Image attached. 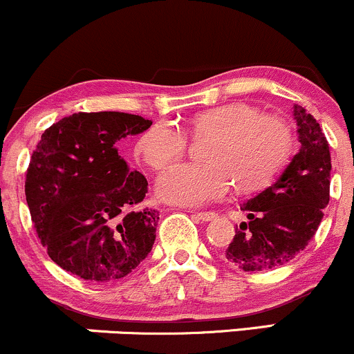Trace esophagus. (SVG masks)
Wrapping results in <instances>:
<instances>
[{
	"mask_svg": "<svg viewBox=\"0 0 354 354\" xmlns=\"http://www.w3.org/2000/svg\"><path fill=\"white\" fill-rule=\"evenodd\" d=\"M195 216L201 221H212L213 218H216V213H213V212H196Z\"/></svg>",
	"mask_w": 354,
	"mask_h": 354,
	"instance_id": "obj_1",
	"label": "esophagus"
}]
</instances>
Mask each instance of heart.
<instances>
[{"label":"heart","instance_id":"b5f03b06","mask_svg":"<svg viewBox=\"0 0 354 354\" xmlns=\"http://www.w3.org/2000/svg\"><path fill=\"white\" fill-rule=\"evenodd\" d=\"M196 138L213 136L205 158L183 162L158 181V195L168 203L201 207L220 200L234 181L240 192L269 186L286 168L294 151L290 127L248 104H228L192 120ZM188 136L174 124L159 120L141 136L138 154L151 169L162 171L185 156Z\"/></svg>","mask_w":354,"mask_h":354}]
</instances>
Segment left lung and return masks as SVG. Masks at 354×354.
<instances>
[{
	"instance_id": "left-lung-1",
	"label": "left lung",
	"mask_w": 354,
	"mask_h": 354,
	"mask_svg": "<svg viewBox=\"0 0 354 354\" xmlns=\"http://www.w3.org/2000/svg\"><path fill=\"white\" fill-rule=\"evenodd\" d=\"M294 119L301 149L274 185L242 205L248 221L225 250L240 270H269L292 260L317 232L329 203L328 139L302 106H294Z\"/></svg>"
}]
</instances>
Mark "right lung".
<instances>
[{"mask_svg": "<svg viewBox=\"0 0 354 354\" xmlns=\"http://www.w3.org/2000/svg\"><path fill=\"white\" fill-rule=\"evenodd\" d=\"M153 120L126 112H77L41 134L25 195L48 257L85 281L133 272L156 239L159 212L139 208L147 181L119 156L118 142Z\"/></svg>", "mask_w": 354, "mask_h": 354, "instance_id": "obj_1", "label": "right lung"}]
</instances>
